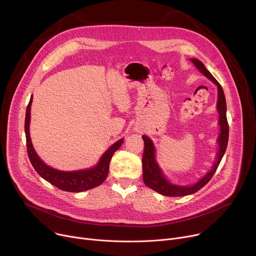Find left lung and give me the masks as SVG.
<instances>
[{"instance_id": "1", "label": "left lung", "mask_w": 256, "mask_h": 256, "mask_svg": "<svg viewBox=\"0 0 256 256\" xmlns=\"http://www.w3.org/2000/svg\"><path fill=\"white\" fill-rule=\"evenodd\" d=\"M192 62L194 64V66L198 68V70L202 74L208 78L210 81H212L216 86H218V114H220V120H218V124L221 126V134L220 136L218 138V146H220V149H218V152L216 154V162L212 165V170L204 177L202 178L198 182L192 186H178L169 184V182L166 180V178L163 176L161 170L159 169V166L157 165L155 161V149L152 140L146 136H142L144 140V153H142V180L144 184L147 186L148 188H152L153 190L159 192L160 194L166 196H184L188 194H192L196 192H198L200 188H202L210 180L212 175L214 174L216 170L218 167V164H220L225 151L227 149V144H228V138H229V124L227 120V116H226V99H225V94L223 91L222 86L220 85L214 76L210 74V72L206 68L204 64L196 58H192Z\"/></svg>"}]
</instances>
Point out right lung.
<instances>
[{"label":"right lung","instance_id":"right-lung-1","mask_svg":"<svg viewBox=\"0 0 256 256\" xmlns=\"http://www.w3.org/2000/svg\"><path fill=\"white\" fill-rule=\"evenodd\" d=\"M32 103V96L26 108L25 116V136H26V146L27 154L29 160L34 167L35 171L38 172L44 179L48 181L50 184L56 186L58 188L70 192H79L88 190H92L101 184L106 179L109 170V163L114 154V152L120 147L122 140H118L109 148L101 157L99 163L91 169L64 172L58 171L52 167L46 165L40 158L36 155L33 146L31 142L29 134V122H30V106Z\"/></svg>","mask_w":256,"mask_h":256}]
</instances>
